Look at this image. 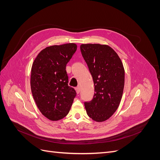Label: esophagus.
I'll list each match as a JSON object with an SVG mask.
<instances>
[{"instance_id":"1","label":"esophagus","mask_w":160,"mask_h":160,"mask_svg":"<svg viewBox=\"0 0 160 160\" xmlns=\"http://www.w3.org/2000/svg\"><path fill=\"white\" fill-rule=\"evenodd\" d=\"M75 90H76V92L77 93H80V87L79 86L77 87V88H75Z\"/></svg>"}]
</instances>
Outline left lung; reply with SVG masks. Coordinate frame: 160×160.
Segmentation results:
<instances>
[{
  "label": "left lung",
  "instance_id": "obj_1",
  "mask_svg": "<svg viewBox=\"0 0 160 160\" xmlns=\"http://www.w3.org/2000/svg\"><path fill=\"white\" fill-rule=\"evenodd\" d=\"M80 49L95 87L93 99L84 103L85 109L89 118L102 122L119 105L125 83L123 65L118 55L108 45L83 44Z\"/></svg>",
  "mask_w": 160,
  "mask_h": 160
}]
</instances>
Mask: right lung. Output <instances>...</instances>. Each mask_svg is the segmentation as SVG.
<instances>
[{
  "mask_svg": "<svg viewBox=\"0 0 160 160\" xmlns=\"http://www.w3.org/2000/svg\"><path fill=\"white\" fill-rule=\"evenodd\" d=\"M75 43L46 47L34 61L31 75V92L41 113L58 121L69 113L75 90L69 86L66 65L77 50Z\"/></svg>",
  "mask_w": 160,
  "mask_h": 160,
  "instance_id": "right-lung-1",
  "label": "right lung"
}]
</instances>
